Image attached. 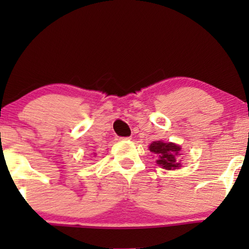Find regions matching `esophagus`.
Returning <instances> with one entry per match:
<instances>
[{"label":"esophagus","instance_id":"obj_1","mask_svg":"<svg viewBox=\"0 0 249 249\" xmlns=\"http://www.w3.org/2000/svg\"><path fill=\"white\" fill-rule=\"evenodd\" d=\"M120 139H122V141H131V137H122Z\"/></svg>","mask_w":249,"mask_h":249}]
</instances>
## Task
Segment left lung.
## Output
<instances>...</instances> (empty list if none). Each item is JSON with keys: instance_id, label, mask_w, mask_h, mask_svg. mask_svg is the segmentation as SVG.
Returning <instances> with one entry per match:
<instances>
[{"instance_id": "1", "label": "left lung", "mask_w": 249, "mask_h": 249, "mask_svg": "<svg viewBox=\"0 0 249 249\" xmlns=\"http://www.w3.org/2000/svg\"><path fill=\"white\" fill-rule=\"evenodd\" d=\"M155 155L156 163L165 170H175L181 166V147L175 142H164L162 141L153 142L148 147Z\"/></svg>"}]
</instances>
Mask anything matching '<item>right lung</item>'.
<instances>
[{
  "label": "right lung",
  "instance_id": "obj_1",
  "mask_svg": "<svg viewBox=\"0 0 249 249\" xmlns=\"http://www.w3.org/2000/svg\"><path fill=\"white\" fill-rule=\"evenodd\" d=\"M94 155H96V153H94Z\"/></svg>",
  "mask_w": 249,
  "mask_h": 249
}]
</instances>
